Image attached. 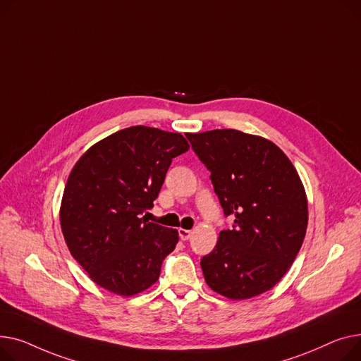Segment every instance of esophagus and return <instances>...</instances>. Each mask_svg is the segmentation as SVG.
Segmentation results:
<instances>
[{"label": "esophagus", "instance_id": "obj_1", "mask_svg": "<svg viewBox=\"0 0 361 361\" xmlns=\"http://www.w3.org/2000/svg\"><path fill=\"white\" fill-rule=\"evenodd\" d=\"M190 236H192V231L186 230V228H179V238L182 240H188Z\"/></svg>", "mask_w": 361, "mask_h": 361}]
</instances>
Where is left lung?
Segmentation results:
<instances>
[{
	"mask_svg": "<svg viewBox=\"0 0 361 361\" xmlns=\"http://www.w3.org/2000/svg\"><path fill=\"white\" fill-rule=\"evenodd\" d=\"M211 172L224 216L213 252L201 259L211 290L231 300L255 298L277 284L302 247L307 198L293 163L280 148L236 130L186 134Z\"/></svg>",
	"mask_w": 361,
	"mask_h": 361,
	"instance_id": "8db88e82",
	"label": "left lung"
}]
</instances>
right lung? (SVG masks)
<instances>
[{"label":"right lung","instance_id":"add662e5","mask_svg":"<svg viewBox=\"0 0 361 361\" xmlns=\"http://www.w3.org/2000/svg\"><path fill=\"white\" fill-rule=\"evenodd\" d=\"M188 150L182 134L137 125L96 142L75 163L59 221L73 258L97 286L134 295L159 280L178 230L141 216L153 208L172 159Z\"/></svg>","mask_w":361,"mask_h":361}]
</instances>
